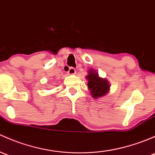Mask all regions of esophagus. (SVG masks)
Instances as JSON below:
<instances>
[{
    "instance_id": "esophagus-1",
    "label": "esophagus",
    "mask_w": 155,
    "mask_h": 155,
    "mask_svg": "<svg viewBox=\"0 0 155 155\" xmlns=\"http://www.w3.org/2000/svg\"><path fill=\"white\" fill-rule=\"evenodd\" d=\"M68 73L69 75H74L75 73H76V70H75L73 68H70L68 71Z\"/></svg>"
}]
</instances>
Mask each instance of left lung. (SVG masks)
Masks as SVG:
<instances>
[{
    "label": "left lung",
    "mask_w": 155,
    "mask_h": 155,
    "mask_svg": "<svg viewBox=\"0 0 155 155\" xmlns=\"http://www.w3.org/2000/svg\"><path fill=\"white\" fill-rule=\"evenodd\" d=\"M87 73L85 78L88 81L87 87L93 98L98 99L106 95L110 87L108 80L100 77L97 71L92 68L87 71Z\"/></svg>",
    "instance_id": "8db88e82"
}]
</instances>
